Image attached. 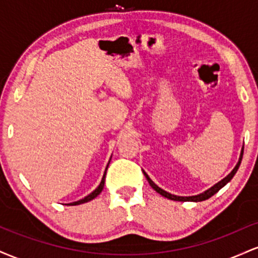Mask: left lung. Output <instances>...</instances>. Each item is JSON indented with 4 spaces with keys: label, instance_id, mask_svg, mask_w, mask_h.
I'll return each instance as SVG.
<instances>
[{
    "label": "left lung",
    "instance_id": "1",
    "mask_svg": "<svg viewBox=\"0 0 258 258\" xmlns=\"http://www.w3.org/2000/svg\"><path fill=\"white\" fill-rule=\"evenodd\" d=\"M242 154H244V148H242V149H241L240 158H239L238 164H236V166L233 168L232 172L228 174L227 177H224L223 179L220 180V182H218V183H216V184H215L214 186H211V188H210V189H207V190L204 191V193L198 194V195H193V197H177V195H173V194L167 193L166 190H164V189H161V188H160V186L156 185L155 183H154L153 180L149 178V176H148V174H147L146 172H144V171H143V173H144V176L147 177V179H148V182H149L150 186H152L154 190L158 191V193H159L160 195H162V197L167 198V199H170V200H174V201H195V203H198V201H204V200L209 199V198H211L212 195H215L216 193H217V191L220 190L221 188H223V186L226 185L227 183L229 182V180L233 178L234 174L236 173V171H238V168H239V166H240V164H241Z\"/></svg>",
    "mask_w": 258,
    "mask_h": 258
}]
</instances>
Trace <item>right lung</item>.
<instances>
[{"instance_id": "obj_1", "label": "right lung", "mask_w": 258, "mask_h": 258, "mask_svg": "<svg viewBox=\"0 0 258 258\" xmlns=\"http://www.w3.org/2000/svg\"><path fill=\"white\" fill-rule=\"evenodd\" d=\"M109 164H110V161L108 162V165H106V168H105V172H104V174H103V178H102V180H100V184L97 186L96 189H94L93 191H92L91 194H88L87 197H85L84 199H81V200H79V201H75V203H72V204H69V205H80V204H84V203H88V201H91V200H93L94 198L96 197H98V195L102 193V190H103V188H104V183H105V174H106V170H108V166H109Z\"/></svg>"}]
</instances>
